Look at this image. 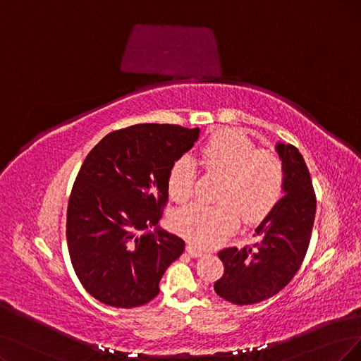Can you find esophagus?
I'll return each instance as SVG.
<instances>
[{"label": "esophagus", "mask_w": 361, "mask_h": 361, "mask_svg": "<svg viewBox=\"0 0 361 361\" xmlns=\"http://www.w3.org/2000/svg\"><path fill=\"white\" fill-rule=\"evenodd\" d=\"M188 252H189V255H190L192 257H201V256H204V251L196 248V247L192 245V244L188 245Z\"/></svg>", "instance_id": "obj_1"}]
</instances>
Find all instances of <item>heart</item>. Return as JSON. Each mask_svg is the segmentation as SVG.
Here are the masks:
<instances>
[{"instance_id": "obj_1", "label": "heart", "mask_w": 361, "mask_h": 361, "mask_svg": "<svg viewBox=\"0 0 361 361\" xmlns=\"http://www.w3.org/2000/svg\"><path fill=\"white\" fill-rule=\"evenodd\" d=\"M201 165L209 173H220L217 205L192 204L178 209L172 226L197 247L220 244L239 224L263 220L276 207L284 192V166L271 150L259 149L244 133L221 129L202 145ZM196 181V164L181 156L168 171V193L183 204L190 199Z\"/></svg>"}]
</instances>
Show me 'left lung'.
I'll return each mask as SVG.
<instances>
[{
  "mask_svg": "<svg viewBox=\"0 0 361 361\" xmlns=\"http://www.w3.org/2000/svg\"><path fill=\"white\" fill-rule=\"evenodd\" d=\"M284 166V196L256 228L259 243L219 252L224 274L214 283L220 298L252 305L275 296L299 271L315 220V193L308 166L291 144H276Z\"/></svg>",
  "mask_w": 361,
  "mask_h": 361,
  "instance_id": "obj_1",
  "label": "left lung"
}]
</instances>
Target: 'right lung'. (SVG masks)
<instances>
[{
	"label": "right lung",
	"instance_id": "obj_1",
	"mask_svg": "<svg viewBox=\"0 0 361 361\" xmlns=\"http://www.w3.org/2000/svg\"><path fill=\"white\" fill-rule=\"evenodd\" d=\"M197 138L199 128L133 125L110 132L86 156L66 209V244L97 300L129 310L157 296L160 278L184 251L180 236L157 226L168 171Z\"/></svg>",
	"mask_w": 361,
	"mask_h": 361
}]
</instances>
